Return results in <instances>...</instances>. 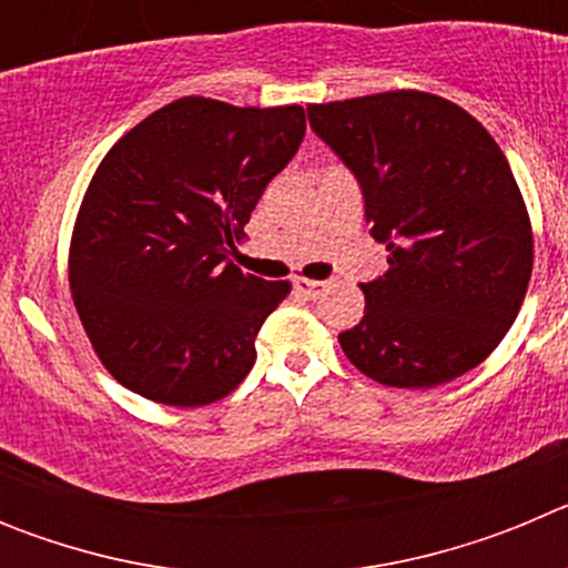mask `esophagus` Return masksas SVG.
<instances>
[{"label":"esophagus","mask_w":568,"mask_h":568,"mask_svg":"<svg viewBox=\"0 0 568 568\" xmlns=\"http://www.w3.org/2000/svg\"><path fill=\"white\" fill-rule=\"evenodd\" d=\"M293 287H295V293H301V295H307V298H318V295H321V293H324V287H327V284H324V281L295 278V281H293Z\"/></svg>","instance_id":"1"}]
</instances>
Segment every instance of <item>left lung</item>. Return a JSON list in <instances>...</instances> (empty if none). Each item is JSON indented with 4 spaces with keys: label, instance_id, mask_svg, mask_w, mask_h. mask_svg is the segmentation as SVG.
I'll use <instances>...</instances> for the list:
<instances>
[{
    "label": "left lung",
    "instance_id": "obj_1",
    "mask_svg": "<svg viewBox=\"0 0 568 568\" xmlns=\"http://www.w3.org/2000/svg\"><path fill=\"white\" fill-rule=\"evenodd\" d=\"M310 124L353 170L389 270L361 284L364 318L338 335L361 373L426 389L504 341L531 278V224L498 142L420 90L310 104Z\"/></svg>",
    "mask_w": 568,
    "mask_h": 568
}]
</instances>
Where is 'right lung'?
<instances>
[{
	"label": "right lung",
	"instance_id": "1",
	"mask_svg": "<svg viewBox=\"0 0 568 568\" xmlns=\"http://www.w3.org/2000/svg\"><path fill=\"white\" fill-rule=\"evenodd\" d=\"M307 130L304 108L184 97L124 133L88 184L70 293L90 344L130 393L168 406L224 398L290 281L227 258Z\"/></svg>",
	"mask_w": 568,
	"mask_h": 568
}]
</instances>
